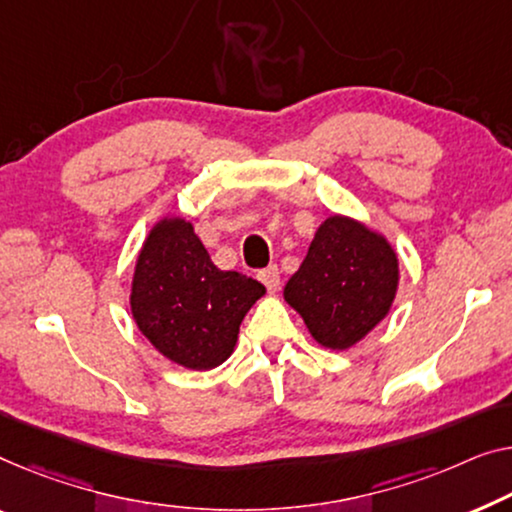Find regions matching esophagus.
Returning <instances> with one entry per match:
<instances>
[{
	"instance_id": "obj_1",
	"label": "esophagus",
	"mask_w": 512,
	"mask_h": 512,
	"mask_svg": "<svg viewBox=\"0 0 512 512\" xmlns=\"http://www.w3.org/2000/svg\"><path fill=\"white\" fill-rule=\"evenodd\" d=\"M259 280L264 282V287L269 289V292H278V289H280V269L276 264L266 266V269L259 271Z\"/></svg>"
}]
</instances>
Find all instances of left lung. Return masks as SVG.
Here are the masks:
<instances>
[{
	"mask_svg": "<svg viewBox=\"0 0 512 512\" xmlns=\"http://www.w3.org/2000/svg\"><path fill=\"white\" fill-rule=\"evenodd\" d=\"M398 280V255L384 236L354 218L331 216L285 285V301L319 345L342 352L388 315Z\"/></svg>",
	"mask_w": 512,
	"mask_h": 512,
	"instance_id": "left-lung-1",
	"label": "left lung"
}]
</instances>
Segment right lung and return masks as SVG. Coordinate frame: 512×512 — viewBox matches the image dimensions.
I'll use <instances>...</instances> for the list:
<instances>
[{
	"mask_svg": "<svg viewBox=\"0 0 512 512\" xmlns=\"http://www.w3.org/2000/svg\"><path fill=\"white\" fill-rule=\"evenodd\" d=\"M264 285L220 271L193 225L163 218L137 255L131 312L151 345L188 370H211L232 356L239 326Z\"/></svg>",
	"mask_w": 512,
	"mask_h": 512,
	"instance_id": "right-lung-1",
	"label": "right lung"
}]
</instances>
